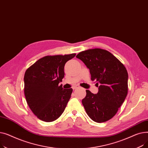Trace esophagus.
<instances>
[{
  "label": "esophagus",
  "mask_w": 148,
  "mask_h": 148,
  "mask_svg": "<svg viewBox=\"0 0 148 148\" xmlns=\"http://www.w3.org/2000/svg\"><path fill=\"white\" fill-rule=\"evenodd\" d=\"M79 88V85H75V86H73V89H77V88Z\"/></svg>",
  "instance_id": "obj_1"
}]
</instances>
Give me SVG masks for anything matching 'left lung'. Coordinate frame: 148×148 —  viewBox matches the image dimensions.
<instances>
[{"label":"left lung","mask_w":148,"mask_h":148,"mask_svg":"<svg viewBox=\"0 0 148 148\" xmlns=\"http://www.w3.org/2000/svg\"><path fill=\"white\" fill-rule=\"evenodd\" d=\"M76 58L89 69L91 80H95L98 92L86 90L82 104L89 118L101 123L117 113L128 94L127 69L114 56L106 50L92 49L80 52Z\"/></svg>","instance_id":"obj_1"}]
</instances>
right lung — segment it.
<instances>
[{"instance_id": "1", "label": "right lung", "mask_w": 148, "mask_h": 148, "mask_svg": "<svg viewBox=\"0 0 148 148\" xmlns=\"http://www.w3.org/2000/svg\"><path fill=\"white\" fill-rule=\"evenodd\" d=\"M76 55L46 56L29 67L24 77L27 103L36 117L45 122L56 120L64 112L73 89H63L66 62Z\"/></svg>"}]
</instances>
